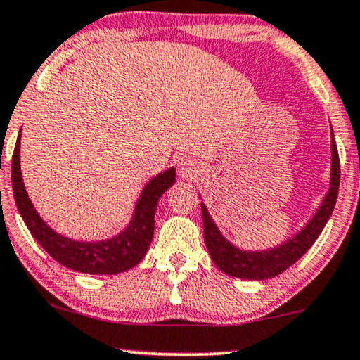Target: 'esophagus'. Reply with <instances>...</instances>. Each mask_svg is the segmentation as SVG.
<instances>
[{
    "label": "esophagus",
    "instance_id": "obj_1",
    "mask_svg": "<svg viewBox=\"0 0 360 360\" xmlns=\"http://www.w3.org/2000/svg\"><path fill=\"white\" fill-rule=\"evenodd\" d=\"M176 170H179V175L181 179H193V176L200 172L198 163L191 160V158H181L179 165H176Z\"/></svg>",
    "mask_w": 360,
    "mask_h": 360
}]
</instances>
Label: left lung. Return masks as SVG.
<instances>
[{"label":"left lung","instance_id":"8db88e82","mask_svg":"<svg viewBox=\"0 0 360 360\" xmlns=\"http://www.w3.org/2000/svg\"><path fill=\"white\" fill-rule=\"evenodd\" d=\"M330 185L328 193L317 208L314 217L307 221V225L300 233H296L288 241L281 243L274 248L263 251H245L231 245L225 236L221 235L218 226L210 217L207 207L202 203V217H203V233H205V245H207L208 253L212 256L213 263L221 269L223 273L233 278L241 279H269L278 276L283 271H286L289 266L296 263L307 250L314 245L317 236L324 230L326 223L333 214L338 200L339 181H340V163L338 146H335L333 129H330Z\"/></svg>","mask_w":360,"mask_h":360}]
</instances>
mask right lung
<instances>
[{
	"instance_id": "1",
	"label": "right lung",
	"mask_w": 360,
	"mask_h": 360,
	"mask_svg": "<svg viewBox=\"0 0 360 360\" xmlns=\"http://www.w3.org/2000/svg\"><path fill=\"white\" fill-rule=\"evenodd\" d=\"M20 140L21 134L16 140L11 163L15 202L27 230L31 231L34 240L48 251L51 258L69 269L87 274H117L137 266L146 256L152 243L158 198L175 184L174 167L153 176L146 185L137 200V205H135L132 220L124 231L109 238V240L77 241L54 231L32 207L21 176Z\"/></svg>"
}]
</instances>
